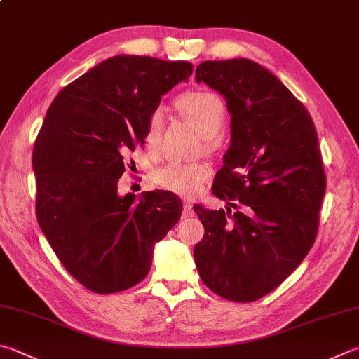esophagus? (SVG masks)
<instances>
[{"mask_svg": "<svg viewBox=\"0 0 359 359\" xmlns=\"http://www.w3.org/2000/svg\"><path fill=\"white\" fill-rule=\"evenodd\" d=\"M191 215H193V204H191V202L185 201L184 202V210H182V218H188V217H191Z\"/></svg>", "mask_w": 359, "mask_h": 359, "instance_id": "34e87169", "label": "esophagus"}]
</instances>
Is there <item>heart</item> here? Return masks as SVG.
<instances>
[{"label": "heart", "mask_w": 359, "mask_h": 359, "mask_svg": "<svg viewBox=\"0 0 359 359\" xmlns=\"http://www.w3.org/2000/svg\"><path fill=\"white\" fill-rule=\"evenodd\" d=\"M175 105L201 135L212 141L226 123V107L223 100L210 90H188L177 97ZM165 126V113L161 108L151 111L146 122V141L155 146L161 138ZM212 175V168L205 163L169 161L154 169V184L180 196H196Z\"/></svg>", "instance_id": "b5f03b06"}]
</instances>
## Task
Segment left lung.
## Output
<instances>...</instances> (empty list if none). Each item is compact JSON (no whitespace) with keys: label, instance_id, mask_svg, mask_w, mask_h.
<instances>
[{"label":"left lung","instance_id":"8db88e82","mask_svg":"<svg viewBox=\"0 0 359 359\" xmlns=\"http://www.w3.org/2000/svg\"><path fill=\"white\" fill-rule=\"evenodd\" d=\"M196 80L218 90L232 114L231 147L212 193L236 212L194 205L205 229L194 262L213 293L256 302L316 242L327 190L317 130L303 103L257 62L204 61Z\"/></svg>","mask_w":359,"mask_h":359}]
</instances>
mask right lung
Returning <instances> with one entry per match:
<instances>
[{
    "instance_id": "right-lung-1",
    "label": "right lung",
    "mask_w": 359,
    "mask_h": 359,
    "mask_svg": "<svg viewBox=\"0 0 359 359\" xmlns=\"http://www.w3.org/2000/svg\"><path fill=\"white\" fill-rule=\"evenodd\" d=\"M193 74L188 61L114 56L55 97L34 142L36 217L72 276L100 295L147 276L154 245L180 219V198L119 196L127 155L146 144L161 95ZM132 163V161H130Z\"/></svg>"
}]
</instances>
